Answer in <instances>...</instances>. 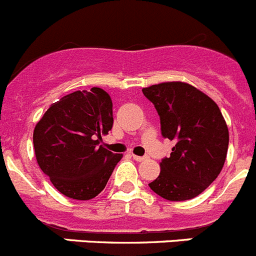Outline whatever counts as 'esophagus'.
I'll list each match as a JSON object with an SVG mask.
<instances>
[{
    "mask_svg": "<svg viewBox=\"0 0 256 256\" xmlns=\"http://www.w3.org/2000/svg\"><path fill=\"white\" fill-rule=\"evenodd\" d=\"M133 160H136L137 162H142V160H146V157H140V156H136V154H132Z\"/></svg>",
    "mask_w": 256,
    "mask_h": 256,
    "instance_id": "obj_1",
    "label": "esophagus"
}]
</instances>
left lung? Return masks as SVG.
<instances>
[{
	"label": "left lung",
	"instance_id": "1",
	"mask_svg": "<svg viewBox=\"0 0 256 256\" xmlns=\"http://www.w3.org/2000/svg\"><path fill=\"white\" fill-rule=\"evenodd\" d=\"M142 92L158 112L163 137L176 140L171 156L160 163V176L148 186L170 201L198 196L220 174L228 154V130L220 108L184 82H160Z\"/></svg>",
	"mask_w": 256,
	"mask_h": 256
}]
</instances>
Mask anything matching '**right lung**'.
I'll return each instance as SVG.
<instances>
[{"label":"right lung","mask_w":256,"mask_h":256,"mask_svg":"<svg viewBox=\"0 0 256 256\" xmlns=\"http://www.w3.org/2000/svg\"><path fill=\"white\" fill-rule=\"evenodd\" d=\"M113 126V103L100 88L78 90L52 103L34 130L38 164L54 187L74 200H92L106 187L123 154L99 146Z\"/></svg>","instance_id":"1"}]
</instances>
